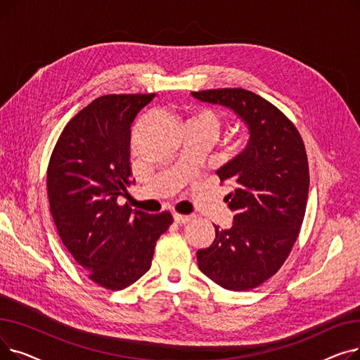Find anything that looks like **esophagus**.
<instances>
[{"mask_svg":"<svg viewBox=\"0 0 360 360\" xmlns=\"http://www.w3.org/2000/svg\"><path fill=\"white\" fill-rule=\"evenodd\" d=\"M193 219V216H185V214H179V213H174V220L179 224H185Z\"/></svg>","mask_w":360,"mask_h":360,"instance_id":"obj_1","label":"esophagus"}]
</instances>
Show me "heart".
I'll return each instance as SVG.
<instances>
[{
  "label": "heart",
  "mask_w": 360,
  "mask_h": 360,
  "mask_svg": "<svg viewBox=\"0 0 360 360\" xmlns=\"http://www.w3.org/2000/svg\"><path fill=\"white\" fill-rule=\"evenodd\" d=\"M184 128H195L214 137L221 128V117L217 110L209 106H197L186 112L184 118Z\"/></svg>",
  "instance_id": "1"
}]
</instances>
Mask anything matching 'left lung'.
Listing matches in <instances>:
<instances>
[{"mask_svg": "<svg viewBox=\"0 0 360 360\" xmlns=\"http://www.w3.org/2000/svg\"><path fill=\"white\" fill-rule=\"evenodd\" d=\"M193 96L231 108L251 132L248 147L217 170L233 188L226 197L233 226H214L216 239L197 252L200 270L219 286L250 290L280 270L299 236L309 191L305 144L285 113L250 90L213 89Z\"/></svg>", "mask_w": 360, "mask_h": 360, "instance_id": "left-lung-1", "label": "left lung"}]
</instances>
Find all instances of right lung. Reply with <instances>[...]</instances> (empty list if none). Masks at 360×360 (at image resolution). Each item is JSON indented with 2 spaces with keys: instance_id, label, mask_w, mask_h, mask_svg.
<instances>
[{
  "instance_id": "right-lung-1",
  "label": "right lung",
  "mask_w": 360,
  "mask_h": 360,
  "mask_svg": "<svg viewBox=\"0 0 360 360\" xmlns=\"http://www.w3.org/2000/svg\"><path fill=\"white\" fill-rule=\"evenodd\" d=\"M155 94H106L64 127L46 170L51 214L65 248L96 285L122 290L151 266L156 242L174 221L120 205L132 184L131 124Z\"/></svg>"
}]
</instances>
